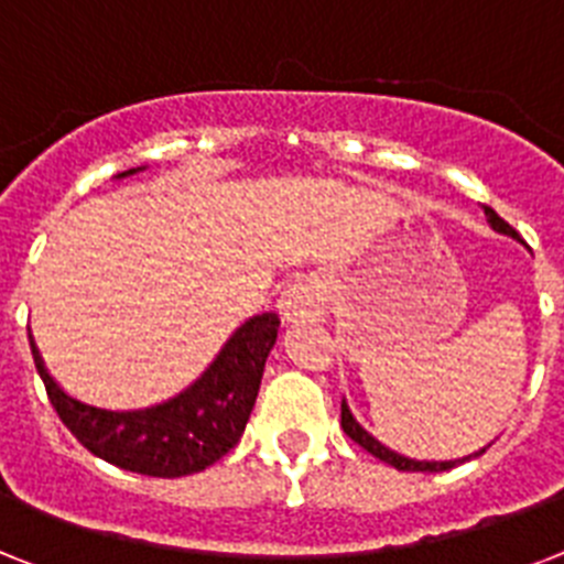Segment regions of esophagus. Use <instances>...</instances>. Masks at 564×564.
Here are the masks:
<instances>
[{
    "instance_id": "1",
    "label": "esophagus",
    "mask_w": 564,
    "mask_h": 564,
    "mask_svg": "<svg viewBox=\"0 0 564 564\" xmlns=\"http://www.w3.org/2000/svg\"><path fill=\"white\" fill-rule=\"evenodd\" d=\"M278 312H281V318L286 321V324L315 321L324 315V295H321V290L312 281H297L281 295Z\"/></svg>"
}]
</instances>
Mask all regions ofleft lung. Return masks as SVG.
<instances>
[{"mask_svg":"<svg viewBox=\"0 0 564 564\" xmlns=\"http://www.w3.org/2000/svg\"><path fill=\"white\" fill-rule=\"evenodd\" d=\"M485 217H487V224L494 226L496 231H501V235H508V238H519L516 235V229L510 224H505L499 215H496L490 206H485ZM340 427H344V433L352 438L355 444H361L364 451L372 453L376 458H381V462H387V465H392L395 470H410V473H438V470H451V467L462 465V462H470L473 456H481V453L487 451V447H481L479 453H473V456H465V458H456V462H419V458H406L401 456V453L390 451V447H384V444L378 442L376 435H370L367 430L355 421V415L349 413V406L347 401H340Z\"/></svg>","mask_w":564,"mask_h":564,"instance_id":"left-lung-1","label":"left lung"}]
</instances>
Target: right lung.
Here are the masks:
<instances>
[{
	"label": "right lung",
	"mask_w": 564,
	"mask_h": 564,
	"mask_svg": "<svg viewBox=\"0 0 564 564\" xmlns=\"http://www.w3.org/2000/svg\"><path fill=\"white\" fill-rule=\"evenodd\" d=\"M140 169L117 174L129 177ZM281 318L263 312L235 329L215 361L192 387L145 410H102L70 399L42 364L31 338V352L56 415L83 447L122 470L177 479L206 470L240 442L258 399L263 367L278 340Z\"/></svg>",
	"instance_id": "obj_1"
}]
</instances>
